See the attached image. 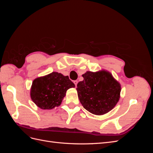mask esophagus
Returning <instances> with one entry per match:
<instances>
[{
  "mask_svg": "<svg viewBox=\"0 0 153 153\" xmlns=\"http://www.w3.org/2000/svg\"><path fill=\"white\" fill-rule=\"evenodd\" d=\"M73 82H74V84H75V86L76 87V85H77V84H78V81H77V80H74V81H73Z\"/></svg>",
  "mask_w": 153,
  "mask_h": 153,
  "instance_id": "34e87169",
  "label": "esophagus"
}]
</instances>
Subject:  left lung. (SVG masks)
I'll return each instance as SVG.
<instances>
[{
  "label": "left lung",
  "instance_id": "obj_1",
  "mask_svg": "<svg viewBox=\"0 0 153 153\" xmlns=\"http://www.w3.org/2000/svg\"><path fill=\"white\" fill-rule=\"evenodd\" d=\"M77 84L78 96L84 108L95 115L108 112L120 98L121 85L109 72L87 71Z\"/></svg>",
  "mask_w": 153,
  "mask_h": 153
}]
</instances>
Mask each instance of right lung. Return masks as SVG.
Listing matches in <instances>:
<instances>
[{"mask_svg": "<svg viewBox=\"0 0 153 153\" xmlns=\"http://www.w3.org/2000/svg\"><path fill=\"white\" fill-rule=\"evenodd\" d=\"M75 85L68 76L52 72L48 75L35 79L30 89V97L41 109H52L61 105L66 92Z\"/></svg>", "mask_w": 153, "mask_h": 153, "instance_id": "1", "label": "right lung"}]
</instances>
